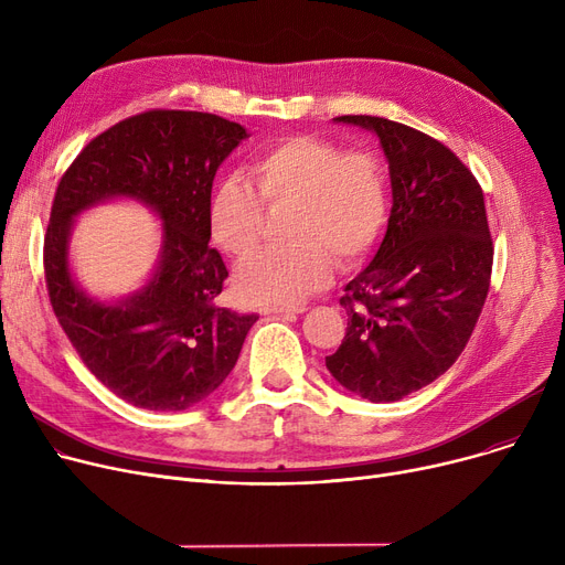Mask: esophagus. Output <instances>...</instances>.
Returning a JSON list of instances; mask_svg holds the SVG:
<instances>
[{"instance_id":"obj_1","label":"esophagus","mask_w":565,"mask_h":565,"mask_svg":"<svg viewBox=\"0 0 565 565\" xmlns=\"http://www.w3.org/2000/svg\"><path fill=\"white\" fill-rule=\"evenodd\" d=\"M307 309L305 307H265L263 313L270 316V313H281V316H298V313H305Z\"/></svg>"}]
</instances>
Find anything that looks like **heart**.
Returning a JSON list of instances; mask_svg holds the SVG:
<instances>
[{"label": "heart", "mask_w": 565, "mask_h": 565, "mask_svg": "<svg viewBox=\"0 0 565 565\" xmlns=\"http://www.w3.org/2000/svg\"><path fill=\"white\" fill-rule=\"evenodd\" d=\"M247 175H226L207 201L213 241L245 258L257 246L264 205L290 206L281 248H266L235 273L237 292L252 305L284 307L307 300L328 284L334 258L341 267L360 263L387 222V173L371 151H343L328 139L284 137L247 167Z\"/></svg>", "instance_id": "obj_1"}]
</instances>
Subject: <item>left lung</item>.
Segmentation results:
<instances>
[{
  "label": "left lung",
  "mask_w": 565,
  "mask_h": 565,
  "mask_svg": "<svg viewBox=\"0 0 565 565\" xmlns=\"http://www.w3.org/2000/svg\"><path fill=\"white\" fill-rule=\"evenodd\" d=\"M334 121L380 139L392 213L377 254L345 286V337L324 364L348 392L394 403L447 373L477 328L492 273L483 190L419 130L380 116Z\"/></svg>",
  "instance_id": "obj_1"
}]
</instances>
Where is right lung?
I'll use <instances>...</instances> for the list:
<instances>
[{
	"instance_id": "obj_1",
	"label": "right lung",
	"mask_w": 565,
	"mask_h": 565,
	"mask_svg": "<svg viewBox=\"0 0 565 565\" xmlns=\"http://www.w3.org/2000/svg\"><path fill=\"white\" fill-rule=\"evenodd\" d=\"M247 137L215 114L143 111L88 141L58 181L43 249L54 316L86 369L135 407L181 412L205 401L258 320L215 305L228 270L207 245L215 173ZM116 198L151 206L163 245L141 289L98 301L72 277L70 235L84 210Z\"/></svg>"
}]
</instances>
